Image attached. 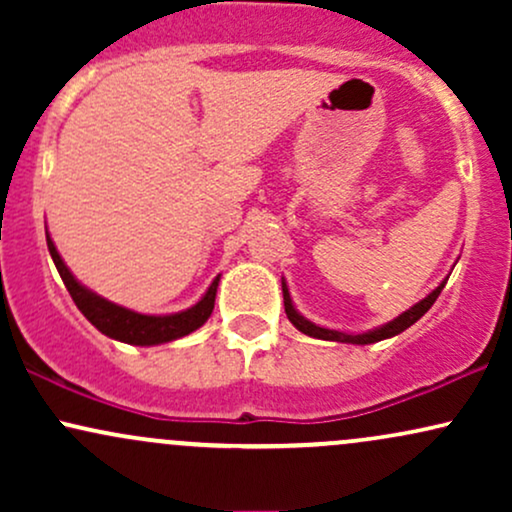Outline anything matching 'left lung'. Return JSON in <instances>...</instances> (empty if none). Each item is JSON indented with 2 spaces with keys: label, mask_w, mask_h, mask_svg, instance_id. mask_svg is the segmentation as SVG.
<instances>
[{
  "label": "left lung",
  "mask_w": 512,
  "mask_h": 512,
  "mask_svg": "<svg viewBox=\"0 0 512 512\" xmlns=\"http://www.w3.org/2000/svg\"><path fill=\"white\" fill-rule=\"evenodd\" d=\"M445 284H448V279H445L443 284L436 286V289L428 293L424 301H419L416 305H411L409 310H404V313L399 315V317H395V320H390V322H387V325L375 327V330L363 332V334L330 330V327H320V325H315V322L305 320V317H303L301 313H298L296 308H293L289 286H286L284 279H281V291H284L286 317H289V320L293 322V327H296V330H301L303 334H308V337L325 339V342H342V344H375V342H383V339L395 337V334H399V332H404V330H407V327L414 325V322L419 320L421 315H426L428 308H431V305L436 303V298L440 296V291H443Z\"/></svg>",
  "instance_id": "1"
}]
</instances>
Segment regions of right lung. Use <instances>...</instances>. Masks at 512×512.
I'll return each mask as SVG.
<instances>
[{"label": "right lung", "mask_w": 512, "mask_h": 512, "mask_svg": "<svg viewBox=\"0 0 512 512\" xmlns=\"http://www.w3.org/2000/svg\"><path fill=\"white\" fill-rule=\"evenodd\" d=\"M48 250L52 255V262H55L57 272H60L64 286H67L69 296L76 303V308L84 313V317L96 327L98 332H103L105 337L117 339V342L134 344V346H154V344H166L173 342V339L185 337V334L199 330L204 322L209 320L211 310H214L216 301V289H219V279L216 276L211 281L207 293L202 296V301H197L192 308L180 310V313L173 315H142L134 313V310L122 308V305L105 301V298L93 293L86 286H81L79 281L74 279V274L69 272L67 264L57 252L55 243H52L48 233Z\"/></svg>", "instance_id": "add662e5"}]
</instances>
